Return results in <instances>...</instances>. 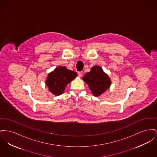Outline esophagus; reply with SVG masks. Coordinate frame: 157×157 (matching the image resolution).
Returning <instances> with one entry per match:
<instances>
[{
    "label": "esophagus",
    "instance_id": "esophagus-1",
    "mask_svg": "<svg viewBox=\"0 0 157 157\" xmlns=\"http://www.w3.org/2000/svg\"><path fill=\"white\" fill-rule=\"evenodd\" d=\"M78 76H79V77H81V76H82V72H79L78 73Z\"/></svg>",
    "mask_w": 157,
    "mask_h": 157
}]
</instances>
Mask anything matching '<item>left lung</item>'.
Returning a JSON list of instances; mask_svg holds the SVG:
<instances>
[{
    "label": "left lung",
    "mask_w": 157,
    "mask_h": 157,
    "mask_svg": "<svg viewBox=\"0 0 157 157\" xmlns=\"http://www.w3.org/2000/svg\"><path fill=\"white\" fill-rule=\"evenodd\" d=\"M95 97L101 95L110 86L111 81L109 75L104 72L101 67L95 65L90 72L86 73L82 78Z\"/></svg>",
    "instance_id": "left-lung-1"
}]
</instances>
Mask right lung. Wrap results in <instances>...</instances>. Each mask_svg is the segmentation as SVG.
Instances as JSON below:
<instances>
[{
  "mask_svg": "<svg viewBox=\"0 0 157 157\" xmlns=\"http://www.w3.org/2000/svg\"><path fill=\"white\" fill-rule=\"evenodd\" d=\"M77 76V74L65 66H59L49 73L46 84L50 92L55 95H60L65 91V87Z\"/></svg>",
  "mask_w": 157,
  "mask_h": 157,
  "instance_id": "right-lung-1",
  "label": "right lung"
}]
</instances>
